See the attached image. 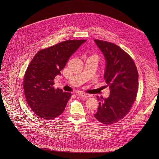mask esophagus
I'll use <instances>...</instances> for the list:
<instances>
[{"label": "esophagus", "mask_w": 159, "mask_h": 159, "mask_svg": "<svg viewBox=\"0 0 159 159\" xmlns=\"http://www.w3.org/2000/svg\"><path fill=\"white\" fill-rule=\"evenodd\" d=\"M78 95H79L80 96H81L82 98H87L88 97H90V95H89L85 93H82V92L78 93Z\"/></svg>", "instance_id": "1"}]
</instances>
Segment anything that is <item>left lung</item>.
Here are the masks:
<instances>
[{
    "label": "left lung",
    "instance_id": "obj_1",
    "mask_svg": "<svg viewBox=\"0 0 159 159\" xmlns=\"http://www.w3.org/2000/svg\"><path fill=\"white\" fill-rule=\"evenodd\" d=\"M94 41L106 61L104 78L110 89L107 98L97 96L100 102L94 117L109 125L122 120L129 112L138 92L139 74L133 58L118 45Z\"/></svg>",
    "mask_w": 159,
    "mask_h": 159
}]
</instances>
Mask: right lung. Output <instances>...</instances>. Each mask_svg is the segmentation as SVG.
<instances>
[{
	"instance_id": "right-lung-1",
	"label": "right lung",
	"mask_w": 159,
	"mask_h": 159,
	"mask_svg": "<svg viewBox=\"0 0 159 159\" xmlns=\"http://www.w3.org/2000/svg\"><path fill=\"white\" fill-rule=\"evenodd\" d=\"M85 39L66 40L39 51L25 72L23 89L31 110L43 120H52L64 111L72 94L55 89L53 80Z\"/></svg>"
}]
</instances>
